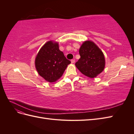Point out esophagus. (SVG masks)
<instances>
[{
    "label": "esophagus",
    "mask_w": 134,
    "mask_h": 134,
    "mask_svg": "<svg viewBox=\"0 0 134 134\" xmlns=\"http://www.w3.org/2000/svg\"><path fill=\"white\" fill-rule=\"evenodd\" d=\"M71 63H74L75 62V60L74 59H72V60H71Z\"/></svg>",
    "instance_id": "34e87169"
}]
</instances>
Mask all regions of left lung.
I'll list each match as a JSON object with an SVG mask.
<instances>
[{
    "instance_id": "left-lung-1",
    "label": "left lung",
    "mask_w": 134,
    "mask_h": 134,
    "mask_svg": "<svg viewBox=\"0 0 134 134\" xmlns=\"http://www.w3.org/2000/svg\"><path fill=\"white\" fill-rule=\"evenodd\" d=\"M80 58L75 63L82 74L93 78L102 72L105 66L102 51L92 41H85L79 48Z\"/></svg>"
}]
</instances>
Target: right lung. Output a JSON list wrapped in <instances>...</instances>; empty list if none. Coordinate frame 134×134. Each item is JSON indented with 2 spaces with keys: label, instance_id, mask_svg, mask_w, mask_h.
Listing matches in <instances>:
<instances>
[{
  "label": "right lung",
  "instance_id": "right-lung-1",
  "mask_svg": "<svg viewBox=\"0 0 134 134\" xmlns=\"http://www.w3.org/2000/svg\"><path fill=\"white\" fill-rule=\"evenodd\" d=\"M70 63V61L59 50L58 43L51 41L41 47L35 60V66L38 74L50 83L59 79Z\"/></svg>",
  "mask_w": 134,
  "mask_h": 134
}]
</instances>
